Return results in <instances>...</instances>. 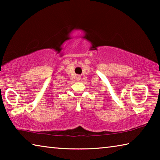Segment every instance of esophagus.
I'll return each mask as SVG.
<instances>
[{"instance_id": "1", "label": "esophagus", "mask_w": 160, "mask_h": 160, "mask_svg": "<svg viewBox=\"0 0 160 160\" xmlns=\"http://www.w3.org/2000/svg\"><path fill=\"white\" fill-rule=\"evenodd\" d=\"M80 79H81V76H80V75H77V76H76V80L78 81H80Z\"/></svg>"}]
</instances>
